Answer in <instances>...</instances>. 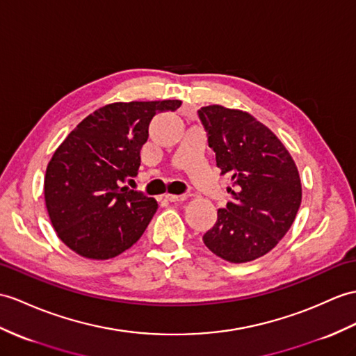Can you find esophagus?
<instances>
[{"instance_id": "1", "label": "esophagus", "mask_w": 356, "mask_h": 356, "mask_svg": "<svg viewBox=\"0 0 356 356\" xmlns=\"http://www.w3.org/2000/svg\"><path fill=\"white\" fill-rule=\"evenodd\" d=\"M165 198H167V200H170V202H184V200H186L188 195L186 194H180V195L167 194V195H165Z\"/></svg>"}]
</instances>
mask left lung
Listing matches in <instances>:
<instances>
[{"mask_svg": "<svg viewBox=\"0 0 356 356\" xmlns=\"http://www.w3.org/2000/svg\"><path fill=\"white\" fill-rule=\"evenodd\" d=\"M198 118L221 175L232 176V202L218 209L203 243L229 262L258 259L294 222L302 202L299 171L280 139L250 113L212 104L202 107Z\"/></svg>", "mask_w": 356, "mask_h": 356, "instance_id": "8db88e82", "label": "left lung"}]
</instances>
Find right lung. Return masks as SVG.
I'll return each instance as SVG.
<instances>
[{
	"label": "right lung",
	"mask_w": 356,
	"mask_h": 356,
	"mask_svg": "<svg viewBox=\"0 0 356 356\" xmlns=\"http://www.w3.org/2000/svg\"><path fill=\"white\" fill-rule=\"evenodd\" d=\"M180 100L112 103L81 121L48 162L44 194L57 236L88 259H111L144 234L158 202L121 186L135 177L156 113Z\"/></svg>",
	"instance_id": "add662e5"
}]
</instances>
